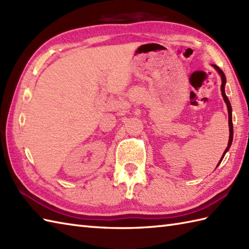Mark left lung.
<instances>
[{
	"label": "left lung",
	"mask_w": 249,
	"mask_h": 249,
	"mask_svg": "<svg viewBox=\"0 0 249 249\" xmlns=\"http://www.w3.org/2000/svg\"><path fill=\"white\" fill-rule=\"evenodd\" d=\"M213 66L216 68V71H217L219 72V75H220V77H221V87H220V89H221V95H223L224 100H225L226 104H227V108H228V114H229V128H230V136H229L228 146H227V149H226V151H225V153H224L223 157H221V160H219V162H218V165H219V163L221 162V160H223V158H224L225 154L227 153V151L229 150V147H230V145H231V143H232V139H233V124H232V108H231V105H230L229 99H228V97H227V95H226V93H225L226 76H225L224 71H221L220 68H219L217 65H213ZM218 165H217V166H218Z\"/></svg>",
	"instance_id": "1"
}]
</instances>
